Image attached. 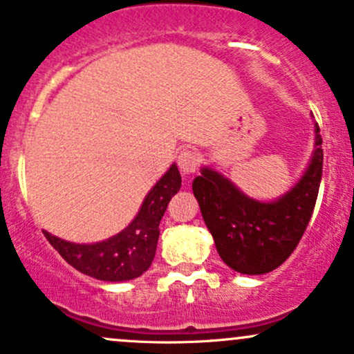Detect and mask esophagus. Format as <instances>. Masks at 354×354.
I'll return each instance as SVG.
<instances>
[{
	"mask_svg": "<svg viewBox=\"0 0 354 354\" xmlns=\"http://www.w3.org/2000/svg\"><path fill=\"white\" fill-rule=\"evenodd\" d=\"M200 162H202V158H200L198 152L192 151V149H185V151L180 152L178 156V166H180V171L183 174H193L196 169H198Z\"/></svg>",
	"mask_w": 354,
	"mask_h": 354,
	"instance_id": "34e87169",
	"label": "esophagus"
}]
</instances>
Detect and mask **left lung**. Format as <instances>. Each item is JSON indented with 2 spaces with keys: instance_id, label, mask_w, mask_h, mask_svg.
Segmentation results:
<instances>
[{
  "instance_id": "1",
  "label": "left lung",
  "mask_w": 354,
  "mask_h": 354,
  "mask_svg": "<svg viewBox=\"0 0 354 354\" xmlns=\"http://www.w3.org/2000/svg\"><path fill=\"white\" fill-rule=\"evenodd\" d=\"M315 124V151L302 180L273 203L243 195L227 178L203 167L193 181L203 221L218 256L244 274H263L283 265L302 239L322 178V137Z\"/></svg>"
}]
</instances>
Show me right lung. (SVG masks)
Wrapping results in <instances>:
<instances>
[{
	"mask_svg": "<svg viewBox=\"0 0 354 354\" xmlns=\"http://www.w3.org/2000/svg\"><path fill=\"white\" fill-rule=\"evenodd\" d=\"M181 188L176 165L144 198L139 214L127 229L96 244H74L44 230L52 248L81 273L103 281H125L140 277L154 259L159 239V222L167 203Z\"/></svg>",
	"mask_w": 354,
	"mask_h": 354,
	"instance_id": "add662e5",
	"label": "right lung"
}]
</instances>
